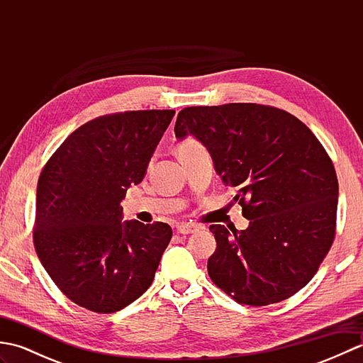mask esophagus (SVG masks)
<instances>
[{
    "mask_svg": "<svg viewBox=\"0 0 363 363\" xmlns=\"http://www.w3.org/2000/svg\"><path fill=\"white\" fill-rule=\"evenodd\" d=\"M176 230L179 234H191L195 233V230H198V226L191 225V223H179V225L176 226Z\"/></svg>",
    "mask_w": 363,
    "mask_h": 363,
    "instance_id": "esophagus-1",
    "label": "esophagus"
}]
</instances>
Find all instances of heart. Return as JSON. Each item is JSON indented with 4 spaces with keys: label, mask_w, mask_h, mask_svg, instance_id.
Masks as SVG:
<instances>
[{
    "label": "heart",
    "mask_w": 363,
    "mask_h": 363,
    "mask_svg": "<svg viewBox=\"0 0 363 363\" xmlns=\"http://www.w3.org/2000/svg\"><path fill=\"white\" fill-rule=\"evenodd\" d=\"M194 145H196V142H195V140H191V138H187V140H184L182 143H179V146H177V151L186 150V148H190V146H194Z\"/></svg>",
    "instance_id": "b5f03b06"
}]
</instances>
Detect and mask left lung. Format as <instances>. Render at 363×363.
Instances as JSON below:
<instances>
[{"mask_svg":"<svg viewBox=\"0 0 363 363\" xmlns=\"http://www.w3.org/2000/svg\"><path fill=\"white\" fill-rule=\"evenodd\" d=\"M174 134L206 146L250 220L243 230L209 228L217 240L207 260L213 284L248 306L295 295L335 235L338 182L318 138L291 113L254 103L186 107Z\"/></svg>","mask_w":363,"mask_h":363,"instance_id":"8db88e82","label":"left lung"}]
</instances>
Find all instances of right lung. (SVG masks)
Masks as SVG:
<instances>
[{
	"instance_id": "1",
	"label": "right lung",
	"mask_w": 363,
	"mask_h": 363,
	"mask_svg": "<svg viewBox=\"0 0 363 363\" xmlns=\"http://www.w3.org/2000/svg\"><path fill=\"white\" fill-rule=\"evenodd\" d=\"M174 111L104 115L65 138L37 184L34 246L64 295L113 313L150 287L172 240L167 223L123 221L121 201L140 184Z\"/></svg>"
}]
</instances>
